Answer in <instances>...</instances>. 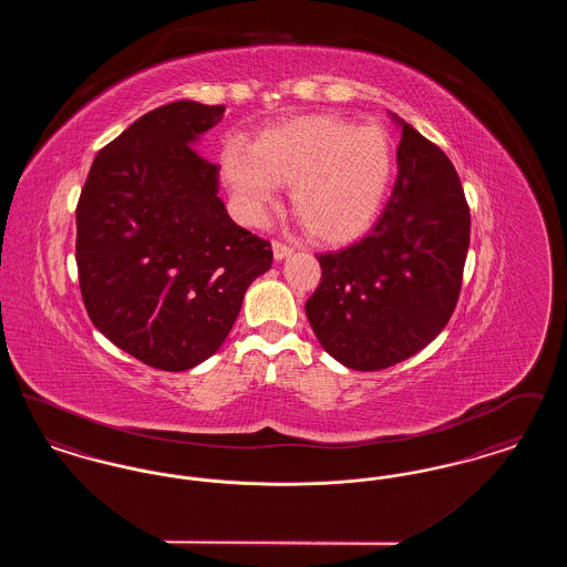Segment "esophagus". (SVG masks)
Segmentation results:
<instances>
[{
	"mask_svg": "<svg viewBox=\"0 0 567 567\" xmlns=\"http://www.w3.org/2000/svg\"><path fill=\"white\" fill-rule=\"evenodd\" d=\"M271 252H274L276 261H282V259H287L293 252V248L282 243H271Z\"/></svg>",
	"mask_w": 567,
	"mask_h": 567,
	"instance_id": "esophagus-1",
	"label": "esophagus"
}]
</instances>
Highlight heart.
Segmentation results:
<instances>
[{
  "instance_id": "obj_1",
  "label": "heart",
  "mask_w": 567,
  "mask_h": 567,
  "mask_svg": "<svg viewBox=\"0 0 567 567\" xmlns=\"http://www.w3.org/2000/svg\"><path fill=\"white\" fill-rule=\"evenodd\" d=\"M220 169L246 220L259 223L276 185H291V208L308 234L344 244L374 223L393 183L395 144L377 123L317 114L266 130L250 151L225 146Z\"/></svg>"
}]
</instances>
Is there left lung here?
Segmentation results:
<instances>
[{"mask_svg": "<svg viewBox=\"0 0 567 567\" xmlns=\"http://www.w3.org/2000/svg\"><path fill=\"white\" fill-rule=\"evenodd\" d=\"M391 116L402 130L393 193L365 238L317 257L323 276L306 301L321 347L359 372L404 361L446 327L470 246V208L453 163Z\"/></svg>", "mask_w": 567, "mask_h": 567, "instance_id": "8db88e82", "label": "left lung"}]
</instances>
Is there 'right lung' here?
I'll list each match as a JSON object with an SVG mask.
<instances>
[{"label": "right lung", "instance_id": "obj_1", "mask_svg": "<svg viewBox=\"0 0 567 567\" xmlns=\"http://www.w3.org/2000/svg\"><path fill=\"white\" fill-rule=\"evenodd\" d=\"M223 112L190 100L146 112L97 153L76 208L89 319L165 372L213 357L271 266L270 243L227 215L220 167L193 148Z\"/></svg>", "mask_w": 567, "mask_h": 567}]
</instances>
